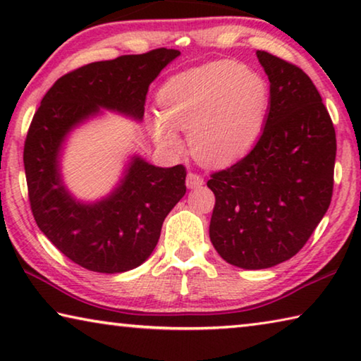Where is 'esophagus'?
Segmentation results:
<instances>
[{"mask_svg":"<svg viewBox=\"0 0 361 361\" xmlns=\"http://www.w3.org/2000/svg\"><path fill=\"white\" fill-rule=\"evenodd\" d=\"M204 185V178L200 175H197V173H194V172H189L188 173V176H186V186L189 188V189H194V188H199V186H202Z\"/></svg>","mask_w":361,"mask_h":361,"instance_id":"34e87169","label":"esophagus"}]
</instances>
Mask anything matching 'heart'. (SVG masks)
I'll list each match as a JSON object with an SVG mask.
<instances>
[{
	"label": "heart",
	"mask_w": 361,
	"mask_h": 361,
	"mask_svg": "<svg viewBox=\"0 0 361 361\" xmlns=\"http://www.w3.org/2000/svg\"><path fill=\"white\" fill-rule=\"evenodd\" d=\"M161 116L149 127L159 145L180 146L176 130L188 132L194 156L221 167L252 151L264 132L271 87L264 78L232 60H216L180 73L159 92Z\"/></svg>",
	"instance_id": "heart-1"
}]
</instances>
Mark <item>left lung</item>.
Returning a JSON list of instances; mask_svg holds the SVG:
<instances>
[{"label": "left lung", "instance_id": "1", "mask_svg": "<svg viewBox=\"0 0 361 361\" xmlns=\"http://www.w3.org/2000/svg\"><path fill=\"white\" fill-rule=\"evenodd\" d=\"M271 82V106L258 143L207 181L215 194L210 240L242 269H267L301 250L333 195L336 132L305 73L256 51Z\"/></svg>", "mask_w": 361, "mask_h": 361}]
</instances>
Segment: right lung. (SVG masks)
<instances>
[{"instance_id":"obj_1","label":"right lung","mask_w":361,"mask_h":361,"mask_svg":"<svg viewBox=\"0 0 361 361\" xmlns=\"http://www.w3.org/2000/svg\"><path fill=\"white\" fill-rule=\"evenodd\" d=\"M178 56L161 47L81 66L57 79L33 116L23 166L35 221L84 269L121 274L143 264L157 245L164 219L186 192V169L156 167L135 154L111 192L84 202L63 181L66 138L102 109L142 121L149 84Z\"/></svg>"}]
</instances>
